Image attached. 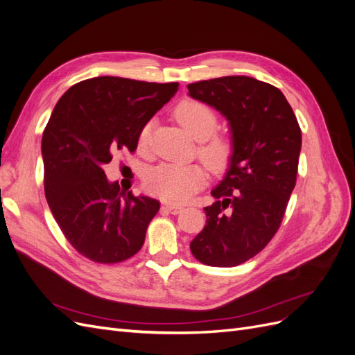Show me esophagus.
I'll return each mask as SVG.
<instances>
[{
  "label": "esophagus",
  "instance_id": "34e87169",
  "mask_svg": "<svg viewBox=\"0 0 355 355\" xmlns=\"http://www.w3.org/2000/svg\"><path fill=\"white\" fill-rule=\"evenodd\" d=\"M164 209L167 211H170L171 214H178V213H180L182 210H184V207L179 206V204H164Z\"/></svg>",
  "mask_w": 355,
  "mask_h": 355
}]
</instances>
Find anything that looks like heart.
I'll return each instance as SVG.
<instances>
[{"label": "heart", "mask_w": 355, "mask_h": 355, "mask_svg": "<svg viewBox=\"0 0 355 355\" xmlns=\"http://www.w3.org/2000/svg\"><path fill=\"white\" fill-rule=\"evenodd\" d=\"M178 123L187 133L200 141L198 155L211 171H222L230 164L234 154V142L228 135H213L218 118L207 105L198 101H184L175 110ZM149 124L144 125L139 142L145 144ZM206 171L197 164H163L153 168L145 178V188L153 196L167 202H185L206 184Z\"/></svg>", "instance_id": "1"}]
</instances>
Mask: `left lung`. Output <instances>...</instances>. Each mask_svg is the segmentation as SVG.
Here are the masks:
<instances>
[{
  "mask_svg": "<svg viewBox=\"0 0 355 355\" xmlns=\"http://www.w3.org/2000/svg\"><path fill=\"white\" fill-rule=\"evenodd\" d=\"M191 98L227 118L234 154L227 175L204 207L206 225L191 241L204 265L237 266L278 231L296 185L302 135L284 94L244 75L188 84Z\"/></svg>",
  "mask_w": 355,
  "mask_h": 355,
  "instance_id": "obj_1",
  "label": "left lung"
}]
</instances>
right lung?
I'll return each mask as SVG.
<instances>
[{"instance_id": "add662e5", "label": "right lung", "mask_w": 355, "mask_h": 355, "mask_svg": "<svg viewBox=\"0 0 355 355\" xmlns=\"http://www.w3.org/2000/svg\"><path fill=\"white\" fill-rule=\"evenodd\" d=\"M179 83L120 77L84 80L62 96L42 133L44 192L67 240L98 263L135 256L159 202L124 194L106 179L115 153H135L142 127L173 98Z\"/></svg>"}]
</instances>
